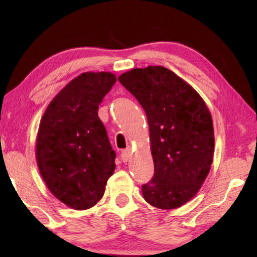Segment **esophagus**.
Segmentation results:
<instances>
[{
	"label": "esophagus",
	"mask_w": 257,
	"mask_h": 257,
	"mask_svg": "<svg viewBox=\"0 0 257 257\" xmlns=\"http://www.w3.org/2000/svg\"><path fill=\"white\" fill-rule=\"evenodd\" d=\"M130 154H132V151L130 149H125L122 152H121V160L123 161V162H128V160L130 158Z\"/></svg>",
	"instance_id": "34e87169"
}]
</instances>
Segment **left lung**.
<instances>
[{
    "label": "left lung",
    "mask_w": 257,
    "mask_h": 257,
    "mask_svg": "<svg viewBox=\"0 0 257 257\" xmlns=\"http://www.w3.org/2000/svg\"><path fill=\"white\" fill-rule=\"evenodd\" d=\"M118 79L149 121L154 176L143 186V196L161 210L185 205L201 189L213 162L210 110L188 82L164 67L132 69Z\"/></svg>",
    "instance_id": "left-lung-1"
}]
</instances>
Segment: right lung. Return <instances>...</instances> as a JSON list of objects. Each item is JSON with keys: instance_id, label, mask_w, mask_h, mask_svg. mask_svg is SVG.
<instances>
[{"instance_id": "obj_1", "label": "right lung", "mask_w": 257, "mask_h": 257, "mask_svg": "<svg viewBox=\"0 0 257 257\" xmlns=\"http://www.w3.org/2000/svg\"><path fill=\"white\" fill-rule=\"evenodd\" d=\"M116 81L111 72H84L52 99L36 138V161L47 188L73 210L102 198L115 152L97 110Z\"/></svg>"}]
</instances>
